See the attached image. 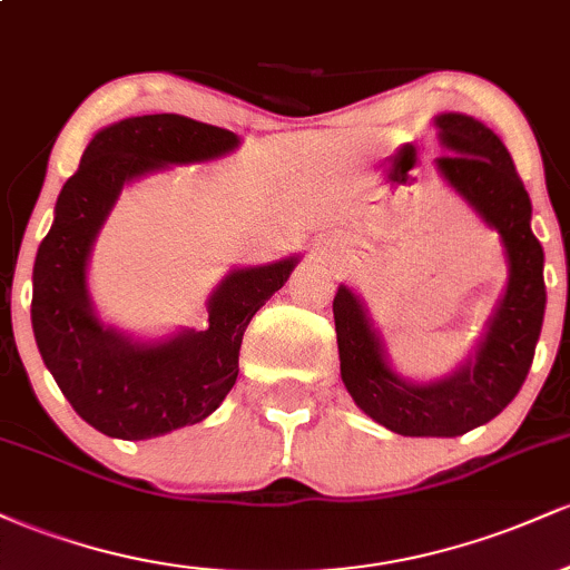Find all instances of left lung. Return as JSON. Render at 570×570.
<instances>
[{"label": "left lung", "instance_id": "obj_1", "mask_svg": "<svg viewBox=\"0 0 570 570\" xmlns=\"http://www.w3.org/2000/svg\"><path fill=\"white\" fill-rule=\"evenodd\" d=\"M434 126L448 153L434 160L436 171L499 233L509 278L476 348L434 381L399 375L362 297L337 286L340 377L364 415L402 436H461L493 421L525 383L547 307L544 248L531 230V198L512 155L469 115L442 112Z\"/></svg>", "mask_w": 570, "mask_h": 570}]
</instances>
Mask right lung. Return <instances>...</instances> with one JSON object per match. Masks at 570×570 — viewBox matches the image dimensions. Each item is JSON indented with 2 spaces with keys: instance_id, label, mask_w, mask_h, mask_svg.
Wrapping results in <instances>:
<instances>
[{
  "instance_id": "add662e5",
  "label": "right lung",
  "mask_w": 570,
  "mask_h": 570,
  "mask_svg": "<svg viewBox=\"0 0 570 570\" xmlns=\"http://www.w3.org/2000/svg\"><path fill=\"white\" fill-rule=\"evenodd\" d=\"M238 144L233 130L181 115L126 117L90 139L80 168L58 195L53 227L37 248L31 326L61 394L101 434L153 440L212 415L238 377L248 322L299 263V254H292L233 267L208 297L206 330L139 340L96 313L90 252L122 187L171 166L225 158Z\"/></svg>"
}]
</instances>
